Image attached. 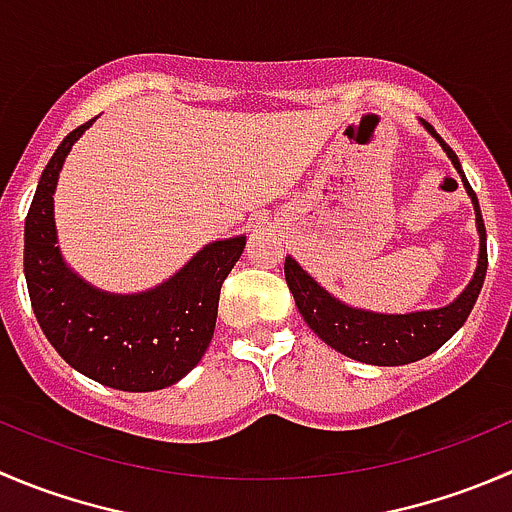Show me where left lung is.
<instances>
[{
  "label": "left lung",
  "instance_id": "8db88e82",
  "mask_svg": "<svg viewBox=\"0 0 512 512\" xmlns=\"http://www.w3.org/2000/svg\"><path fill=\"white\" fill-rule=\"evenodd\" d=\"M420 124L443 147L448 160L453 162L475 210V227H478L480 237L478 265H475L473 280L465 285V290L453 302L443 307H433V310L405 312V315L362 310V307L347 305L340 297L327 292L310 272L302 270L295 257H285V280L292 297H295L302 320L332 350L342 352L350 360L367 362V365H408V362L433 355L468 320L470 310H473L475 300L480 295V287L485 282V272H488V247H485V225L483 215H480L478 197H475L473 187H470L468 177L460 167L458 155L445 145L443 137L428 122L420 119Z\"/></svg>",
  "mask_w": 512,
  "mask_h": 512
}]
</instances>
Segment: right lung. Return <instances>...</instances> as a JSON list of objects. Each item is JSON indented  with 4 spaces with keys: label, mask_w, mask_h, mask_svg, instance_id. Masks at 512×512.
Wrapping results in <instances>:
<instances>
[{
    "label": "right lung",
    "mask_w": 512,
    "mask_h": 512,
    "mask_svg": "<svg viewBox=\"0 0 512 512\" xmlns=\"http://www.w3.org/2000/svg\"><path fill=\"white\" fill-rule=\"evenodd\" d=\"M94 119L69 132L44 167L24 222V277L39 327L67 365L124 393L180 382L210 347L225 277L245 235L215 240L172 277L142 292H107L79 277L57 245L54 190L74 142Z\"/></svg>",
    "instance_id": "1"
}]
</instances>
